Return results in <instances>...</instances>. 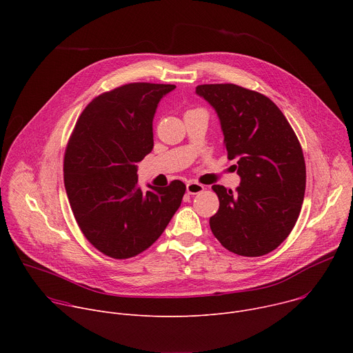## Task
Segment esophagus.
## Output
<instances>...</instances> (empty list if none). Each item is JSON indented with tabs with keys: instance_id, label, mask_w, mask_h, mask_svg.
Segmentation results:
<instances>
[{
	"instance_id": "1",
	"label": "esophagus",
	"mask_w": 353,
	"mask_h": 353,
	"mask_svg": "<svg viewBox=\"0 0 353 353\" xmlns=\"http://www.w3.org/2000/svg\"><path fill=\"white\" fill-rule=\"evenodd\" d=\"M185 190L188 194L191 195H195V194H199L201 191H204V185L199 184V183H194V181H188L187 185H185Z\"/></svg>"
}]
</instances>
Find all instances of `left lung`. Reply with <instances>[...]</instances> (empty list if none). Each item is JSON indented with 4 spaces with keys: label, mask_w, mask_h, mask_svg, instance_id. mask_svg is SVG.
Wrapping results in <instances>:
<instances>
[{
    "label": "left lung",
    "mask_w": 353,
    "mask_h": 353,
    "mask_svg": "<svg viewBox=\"0 0 353 353\" xmlns=\"http://www.w3.org/2000/svg\"><path fill=\"white\" fill-rule=\"evenodd\" d=\"M218 114L228 159H237L236 191L215 184L219 210L211 216L214 236L229 251L259 257L292 232L303 204L306 165L299 139L267 96L233 83L199 85Z\"/></svg>",
    "instance_id": "8db88e82"
}]
</instances>
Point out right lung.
Wrapping results in <instances>:
<instances>
[{
    "label": "right lung",
    "instance_id": "1",
    "mask_svg": "<svg viewBox=\"0 0 353 353\" xmlns=\"http://www.w3.org/2000/svg\"><path fill=\"white\" fill-rule=\"evenodd\" d=\"M174 85L128 83L94 97L79 116L64 157L75 221L103 254L123 260L152 245L179 210L185 185H138V166L154 149V117Z\"/></svg>",
    "mask_w": 353,
    "mask_h": 353
}]
</instances>
